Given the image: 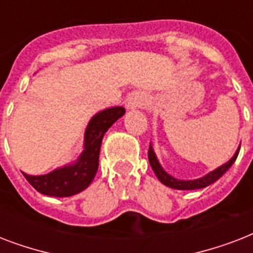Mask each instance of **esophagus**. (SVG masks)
I'll return each mask as SVG.
<instances>
[{
    "mask_svg": "<svg viewBox=\"0 0 253 253\" xmlns=\"http://www.w3.org/2000/svg\"><path fill=\"white\" fill-rule=\"evenodd\" d=\"M144 99L146 97L142 94V93H135L128 98V102H127V107L128 109H136V107H140L144 103Z\"/></svg>",
    "mask_w": 253,
    "mask_h": 253,
    "instance_id": "1",
    "label": "esophagus"
}]
</instances>
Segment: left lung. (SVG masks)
<instances>
[{
	"label": "left lung",
	"mask_w": 253,
	"mask_h": 253,
	"mask_svg": "<svg viewBox=\"0 0 253 253\" xmlns=\"http://www.w3.org/2000/svg\"><path fill=\"white\" fill-rule=\"evenodd\" d=\"M239 150L240 148H238L235 155L232 156V159L228 163L223 164L222 167L215 169V170L210 172L209 174L202 177V178H198V180H190V181L177 180V178H174V177L169 176L168 173H167L162 167H160L158 159H156V156H155L154 150H152V147L151 146H150V150H148V160H150V164L151 167H152V169H154L155 174L158 176V178L162 181L163 184L169 186V188L178 189V190H193V189L206 188V186H209V185H211L212 182H215L219 177H222V174H224V173L227 172V169L230 168L234 163H235L236 158H238V155H239Z\"/></svg>",
	"instance_id": "1"
}]
</instances>
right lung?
Masks as SVG:
<instances>
[{
    "label": "right lung",
    "mask_w": 253,
    "mask_h": 253,
    "mask_svg": "<svg viewBox=\"0 0 253 253\" xmlns=\"http://www.w3.org/2000/svg\"><path fill=\"white\" fill-rule=\"evenodd\" d=\"M125 114L123 107H111L94 115L85 132V151L76 164L55 169L43 176H29L25 178L35 190L51 197H69L86 189L98 169V156L103 134L111 125Z\"/></svg>",
    "instance_id": "right-lung-1"
}]
</instances>
